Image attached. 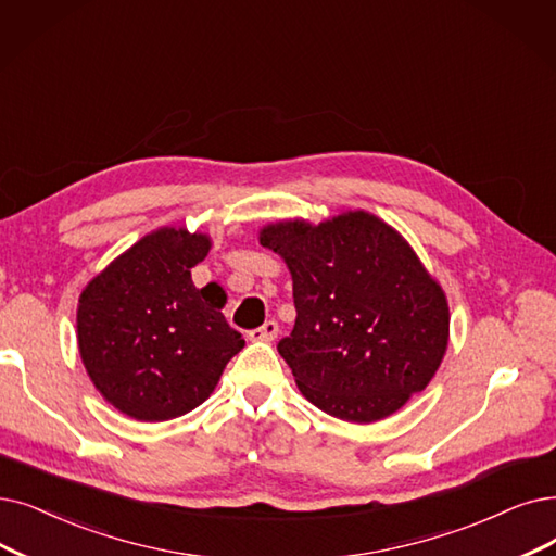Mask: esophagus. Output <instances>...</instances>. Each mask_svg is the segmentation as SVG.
<instances>
[{
    "label": "esophagus",
    "mask_w": 556,
    "mask_h": 556,
    "mask_svg": "<svg viewBox=\"0 0 556 556\" xmlns=\"http://www.w3.org/2000/svg\"><path fill=\"white\" fill-rule=\"evenodd\" d=\"M276 336H278V321H274V319L264 321L260 328L249 332V338L253 342H271V340H276Z\"/></svg>",
    "instance_id": "obj_1"
}]
</instances>
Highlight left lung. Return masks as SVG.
<instances>
[{"mask_svg":"<svg viewBox=\"0 0 556 556\" xmlns=\"http://www.w3.org/2000/svg\"><path fill=\"white\" fill-rule=\"evenodd\" d=\"M260 243L292 274L296 324L278 353L309 404L369 425L429 386L450 342L447 296L386 220H278Z\"/></svg>","mask_w":556,"mask_h":556,"instance_id":"obj_1","label":"left lung"}]
</instances>
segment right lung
<instances>
[{"instance_id":"right-lung-1","label":"right lung","mask_w":556,"mask_h":556,"mask_svg":"<svg viewBox=\"0 0 556 556\" xmlns=\"http://www.w3.org/2000/svg\"><path fill=\"white\" fill-rule=\"evenodd\" d=\"M212 239L160 228L98 274L79 296L77 342L93 386L139 421H164L201 406L243 349L220 307L224 290H195L191 269Z\"/></svg>"}]
</instances>
